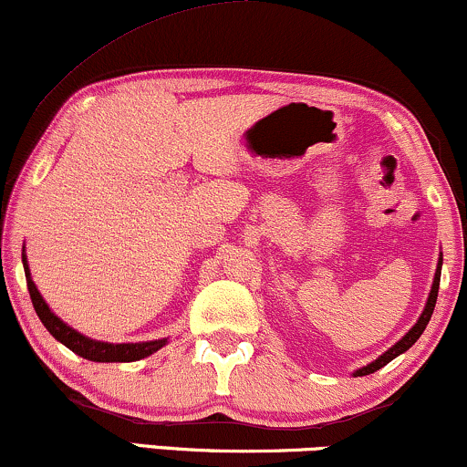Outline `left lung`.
<instances>
[{
    "label": "left lung",
    "mask_w": 467,
    "mask_h": 467,
    "mask_svg": "<svg viewBox=\"0 0 467 467\" xmlns=\"http://www.w3.org/2000/svg\"><path fill=\"white\" fill-rule=\"evenodd\" d=\"M440 277H441V255H440V262H437V270H435V277H433V287H431V292H429V301H427V305H424V312L418 318L416 325H413L411 329H410V333H407V336H402L399 342L394 344L392 348L385 350L381 357H377V359H374L372 364H368L364 368H359V370H355V377H366V374L377 372L379 368H383L385 364H389V361H392L394 357H399L400 353H405V350H410L413 344L418 342V337L422 336L424 329H427L431 316H433L435 301H437V290H440Z\"/></svg>",
    "instance_id": "1"
}]
</instances>
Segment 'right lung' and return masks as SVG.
Masks as SVG:
<instances>
[{
	"instance_id": "right-lung-1",
	"label": "right lung",
	"mask_w": 467,
	"mask_h": 467,
	"mask_svg": "<svg viewBox=\"0 0 467 467\" xmlns=\"http://www.w3.org/2000/svg\"><path fill=\"white\" fill-rule=\"evenodd\" d=\"M23 268H26L27 290H30L32 305L34 309H36L40 322H43L45 329H47L57 342H62L67 348H71L75 355L84 357V359H90V361H138V359H145V357L155 353V350H160L166 344V337L153 339V342L110 344V342H99V339H90L82 336V333L75 331L73 327H68L67 322L57 318V316L49 309V305L45 303V298L40 296L38 287L34 285V281L30 277L26 253H23Z\"/></svg>"
}]
</instances>
